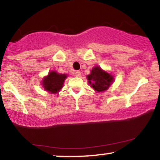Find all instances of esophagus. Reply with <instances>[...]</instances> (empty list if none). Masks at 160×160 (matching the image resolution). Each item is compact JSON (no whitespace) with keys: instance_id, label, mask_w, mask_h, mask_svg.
<instances>
[{"instance_id":"obj_1","label":"esophagus","mask_w":160,"mask_h":160,"mask_svg":"<svg viewBox=\"0 0 160 160\" xmlns=\"http://www.w3.org/2000/svg\"><path fill=\"white\" fill-rule=\"evenodd\" d=\"M74 74H75V76H76V77H80V71H75Z\"/></svg>"}]
</instances>
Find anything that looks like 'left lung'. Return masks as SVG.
Listing matches in <instances>:
<instances>
[{
  "label": "left lung",
  "mask_w": 160,
  "mask_h": 160,
  "mask_svg": "<svg viewBox=\"0 0 160 160\" xmlns=\"http://www.w3.org/2000/svg\"><path fill=\"white\" fill-rule=\"evenodd\" d=\"M87 80L92 87L98 92L107 90L112 82L113 77L101 68L98 66L92 69L90 74L87 76Z\"/></svg>",
  "instance_id": "8db88e82"
}]
</instances>
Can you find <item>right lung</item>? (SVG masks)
Wrapping results in <instances>:
<instances>
[{"instance_id":"right-lung-1","label":"right lung","mask_w":160,"mask_h":160,"mask_svg":"<svg viewBox=\"0 0 160 160\" xmlns=\"http://www.w3.org/2000/svg\"><path fill=\"white\" fill-rule=\"evenodd\" d=\"M66 78H67V74H58L54 71H50L49 74L43 78L42 85L45 90L56 94L63 87L64 82Z\"/></svg>"}]
</instances>
